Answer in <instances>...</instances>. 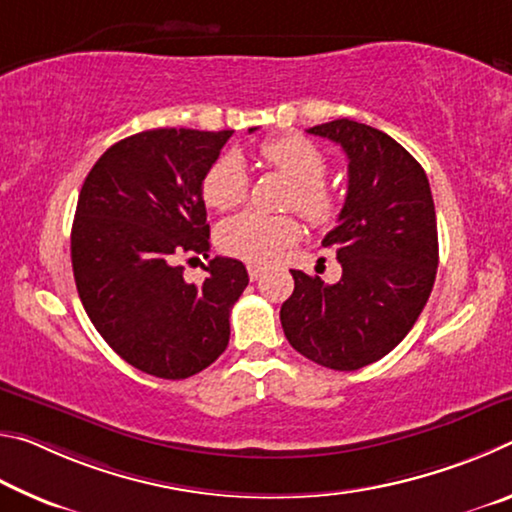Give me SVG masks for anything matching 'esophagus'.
<instances>
[{
	"label": "esophagus",
	"mask_w": 512,
	"mask_h": 512,
	"mask_svg": "<svg viewBox=\"0 0 512 512\" xmlns=\"http://www.w3.org/2000/svg\"><path fill=\"white\" fill-rule=\"evenodd\" d=\"M264 273V266L262 264H253V262H250L248 264V275H250V280H259V275H262Z\"/></svg>",
	"instance_id": "1"
}]
</instances>
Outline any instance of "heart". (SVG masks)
Listing matches in <instances>:
<instances>
[{
    "label": "heart",
    "instance_id": "b5f03b06",
    "mask_svg": "<svg viewBox=\"0 0 512 512\" xmlns=\"http://www.w3.org/2000/svg\"><path fill=\"white\" fill-rule=\"evenodd\" d=\"M259 158L293 185L289 205L309 223L325 225L339 212V201L323 180L327 158L316 144L300 135H282L259 146ZM250 178L241 155L230 151L212 162L203 178V198L214 210H232L246 201ZM300 225L287 214L246 210L225 219L219 228V248L246 262H266L298 239Z\"/></svg>",
    "mask_w": 512,
    "mask_h": 512
}]
</instances>
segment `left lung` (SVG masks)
I'll list each match as a JSON object with an SVG mask.
<instances>
[{"instance_id":"8db88e82","label":"left lung","mask_w":512,"mask_h":512,"mask_svg":"<svg viewBox=\"0 0 512 512\" xmlns=\"http://www.w3.org/2000/svg\"><path fill=\"white\" fill-rule=\"evenodd\" d=\"M348 155V196L323 246L336 250L341 280L291 271L280 309L284 336L302 357L359 370L386 357L418 320L438 268V228L420 162L391 135L352 119L309 128Z\"/></svg>"}]
</instances>
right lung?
<instances>
[{
  "label": "right lung",
  "instance_id": "obj_1",
  "mask_svg": "<svg viewBox=\"0 0 512 512\" xmlns=\"http://www.w3.org/2000/svg\"><path fill=\"white\" fill-rule=\"evenodd\" d=\"M230 135L192 128L131 135L101 155L79 194L72 225L79 298L103 341L146 375L187 379L228 348L246 266L214 257L203 284H192L176 257H207L203 178Z\"/></svg>",
  "mask_w": 512,
  "mask_h": 512
}]
</instances>
